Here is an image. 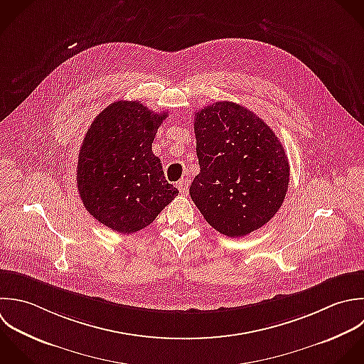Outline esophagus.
Masks as SVG:
<instances>
[{"mask_svg": "<svg viewBox=\"0 0 364 364\" xmlns=\"http://www.w3.org/2000/svg\"><path fill=\"white\" fill-rule=\"evenodd\" d=\"M177 188H178V191H180L183 196H187V191H188V180H187V178H181V180L177 183Z\"/></svg>", "mask_w": 364, "mask_h": 364, "instance_id": "34e87169", "label": "esophagus"}]
</instances>
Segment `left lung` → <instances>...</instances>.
I'll return each mask as SVG.
<instances>
[{
    "label": "left lung",
    "mask_w": 364,
    "mask_h": 364,
    "mask_svg": "<svg viewBox=\"0 0 364 364\" xmlns=\"http://www.w3.org/2000/svg\"><path fill=\"white\" fill-rule=\"evenodd\" d=\"M200 173L190 196L218 232L238 238L265 225L281 208L289 161L274 130L250 109L215 102L194 116Z\"/></svg>",
    "instance_id": "8db88e82"
}]
</instances>
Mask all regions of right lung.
<instances>
[{"label": "right lung", "instance_id": "add662e5", "mask_svg": "<svg viewBox=\"0 0 364 364\" xmlns=\"http://www.w3.org/2000/svg\"><path fill=\"white\" fill-rule=\"evenodd\" d=\"M166 117L137 100H119L103 109L85 134L77 190L89 214L113 231L143 230L178 194L151 151Z\"/></svg>", "mask_w": 364, "mask_h": 364}]
</instances>
